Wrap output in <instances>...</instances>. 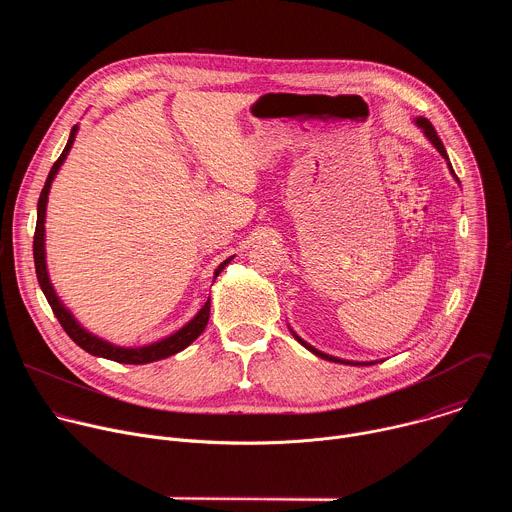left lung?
Here are the masks:
<instances>
[{"label":"left lung","mask_w":512,"mask_h":512,"mask_svg":"<svg viewBox=\"0 0 512 512\" xmlns=\"http://www.w3.org/2000/svg\"><path fill=\"white\" fill-rule=\"evenodd\" d=\"M415 121V125L423 131V135L427 137V141H431V145L433 148L442 154V158L448 162V168H450V172H452V176L456 178V182L460 184V180H458V176H456V172H454V168H452V164H450V158H448V152H446V148H444V143H442V139H440V135H437V131L433 129V125L429 123V119H425V117H415L413 119ZM289 332L294 334V338L304 346V348H308L310 352H314L316 356H320V358H324V360H330V362H340V364H352V367H360V364H375V362H379V360H371V362H354V360H342V358H338V356H332V354H326V352H322V350H318V348H314L312 344H308L304 338H300L294 330L289 328Z\"/></svg>","instance_id":"8db88e82"}]
</instances>
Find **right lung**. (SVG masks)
I'll list each match as a JSON object with an SVG mask.
<instances>
[{
    "mask_svg": "<svg viewBox=\"0 0 512 512\" xmlns=\"http://www.w3.org/2000/svg\"><path fill=\"white\" fill-rule=\"evenodd\" d=\"M79 133V125H75L70 129V135H68V141L64 145V150L60 154V158L54 162L48 178H46V184L40 192V200H38V218H36V233H34V265H36V275H38V283L44 291V296L54 312V316L58 318L60 326L64 328V332L75 340L83 350H87L89 354L93 356H101V358H107V360H115V362H123V364H148V362H156V360H162V358H168L180 350H184L186 346H190L206 328L208 324V316H210V298L208 302L198 310V314L186 322L180 330H176L174 334L162 338V340H156V342H150V344H143V346H119V344H113L93 332H89L77 318L75 314H72L64 302L60 300V296L56 294V289L50 281V275H48V263H46V204H48V194H50V188H52V182L60 170V166L64 164L72 143H75V137ZM235 257V255H233ZM233 257L225 259L221 265H218L214 269V277L216 279L218 275H221V271L233 261Z\"/></svg>",
    "mask_w": 512,
    "mask_h": 512,
    "instance_id": "1",
    "label": "right lung"
}]
</instances>
